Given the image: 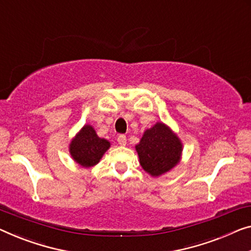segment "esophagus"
<instances>
[{
  "mask_svg": "<svg viewBox=\"0 0 251 251\" xmlns=\"http://www.w3.org/2000/svg\"><path fill=\"white\" fill-rule=\"evenodd\" d=\"M117 142L119 145H122V147H125L126 145V136L125 135H119L117 137Z\"/></svg>",
  "mask_w": 251,
  "mask_h": 251,
  "instance_id": "1",
  "label": "esophagus"
}]
</instances>
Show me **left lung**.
<instances>
[{"instance_id": "left-lung-1", "label": "left lung", "mask_w": 251, "mask_h": 251, "mask_svg": "<svg viewBox=\"0 0 251 251\" xmlns=\"http://www.w3.org/2000/svg\"><path fill=\"white\" fill-rule=\"evenodd\" d=\"M135 150L145 173L160 177L180 162L182 143L169 126L158 122L145 130Z\"/></svg>"}]
</instances>
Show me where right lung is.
I'll return each instance as SVG.
<instances>
[{"label": "right lung", "mask_w": 251, "mask_h": 251, "mask_svg": "<svg viewBox=\"0 0 251 251\" xmlns=\"http://www.w3.org/2000/svg\"><path fill=\"white\" fill-rule=\"evenodd\" d=\"M110 148V142L97 135L91 125H84L72 138L69 145V151L74 161L83 168H91L99 163L107 150Z\"/></svg>", "instance_id": "1"}]
</instances>
